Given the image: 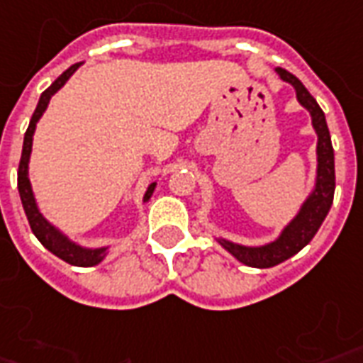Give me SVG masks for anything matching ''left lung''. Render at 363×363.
<instances>
[{"mask_svg":"<svg viewBox=\"0 0 363 363\" xmlns=\"http://www.w3.org/2000/svg\"><path fill=\"white\" fill-rule=\"evenodd\" d=\"M275 71L281 80L294 86L300 106L310 111L311 125L318 134V174H315V186L311 190V194L306 198L296 217L284 227L277 240L265 246H242L225 238H217V242L229 254H233L238 262H242L248 267H259V269L283 264L284 259H289L304 248L315 236L321 223L325 221V217L331 209L333 196H335V154H333L331 134L327 128L325 113L318 106L315 98L306 90V86L292 72L284 71L281 67H277Z\"/></svg>","mask_w":363,"mask_h":363,"instance_id":"left-lung-1","label":"left lung"}]
</instances>
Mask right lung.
<instances>
[{"label": "right lung", "instance_id": "1", "mask_svg": "<svg viewBox=\"0 0 363 363\" xmlns=\"http://www.w3.org/2000/svg\"><path fill=\"white\" fill-rule=\"evenodd\" d=\"M82 63H74L67 69L61 77H59L55 82H53L48 90L42 92L40 96V101L34 113H32L30 125L24 133V142H23V155H21V163H18V173H17V184H18V194H21V202H23L24 213H26V219L30 223L32 233L36 235L40 242L44 244L45 248L50 250L52 254H55L57 257H61L63 262L71 265H77V267H92V265H98L107 254V248H82L79 244H74L72 240H69L63 233L59 229H55L52 223L48 221L42 213H40L38 203L34 200V192H32L30 181H28V161H30V152H32V136H34V130H36V123L40 121V117L44 115L45 107L50 104V99L55 92H57L61 86L65 84L67 80L71 79L72 72L77 71ZM155 190V182H152L147 186L146 194H144V202H147Z\"/></svg>", "mask_w": 363, "mask_h": 363}]
</instances>
